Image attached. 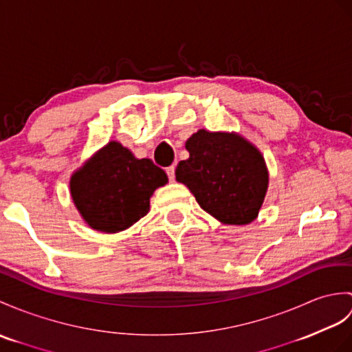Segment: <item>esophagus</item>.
<instances>
[{"mask_svg":"<svg viewBox=\"0 0 352 352\" xmlns=\"http://www.w3.org/2000/svg\"><path fill=\"white\" fill-rule=\"evenodd\" d=\"M166 174H168V178L170 179V182H174V178H175V166L166 168Z\"/></svg>","mask_w":352,"mask_h":352,"instance_id":"1","label":"esophagus"}]
</instances>
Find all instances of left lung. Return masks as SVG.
<instances>
[{"instance_id":"8db88e82","label":"left lung","mask_w":352,"mask_h":352,"mask_svg":"<svg viewBox=\"0 0 352 352\" xmlns=\"http://www.w3.org/2000/svg\"><path fill=\"white\" fill-rule=\"evenodd\" d=\"M189 159L177 165V182L219 222L248 225L258 217L268 170L263 154L243 136L198 130L186 141Z\"/></svg>"}]
</instances>
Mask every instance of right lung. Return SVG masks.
<instances>
[{"instance_id":"add662e5","label":"right lung","mask_w":352,"mask_h":352,"mask_svg":"<svg viewBox=\"0 0 352 352\" xmlns=\"http://www.w3.org/2000/svg\"><path fill=\"white\" fill-rule=\"evenodd\" d=\"M168 175L150 159H136L132 151L111 141L84 163L70 178V193L89 228L120 232L136 223L150 210V198Z\"/></svg>"}]
</instances>
